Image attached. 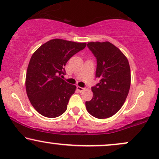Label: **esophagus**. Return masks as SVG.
I'll list each match as a JSON object with an SVG mask.
<instances>
[{
	"mask_svg": "<svg viewBox=\"0 0 159 159\" xmlns=\"http://www.w3.org/2000/svg\"><path fill=\"white\" fill-rule=\"evenodd\" d=\"M76 89H77L78 91H80V92H82V91H83L85 90V88H82V87H80V86H76Z\"/></svg>",
	"mask_w": 159,
	"mask_h": 159,
	"instance_id": "obj_1",
	"label": "esophagus"
}]
</instances>
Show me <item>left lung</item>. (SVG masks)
<instances>
[{"label":"left lung","instance_id":"8db88e82","mask_svg":"<svg viewBox=\"0 0 159 159\" xmlns=\"http://www.w3.org/2000/svg\"><path fill=\"white\" fill-rule=\"evenodd\" d=\"M88 48L97 59L96 77L100 83L91 88L93 98L85 102L90 115L99 119L116 114L129 91L131 73L127 58L109 42H89Z\"/></svg>","mask_w":159,"mask_h":159}]
</instances>
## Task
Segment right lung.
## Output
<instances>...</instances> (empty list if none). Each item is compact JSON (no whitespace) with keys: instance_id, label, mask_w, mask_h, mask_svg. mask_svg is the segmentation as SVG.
Here are the masks:
<instances>
[{"instance_id":"add662e5","label":"right lung","mask_w":159,"mask_h":159,"mask_svg":"<svg viewBox=\"0 0 159 159\" xmlns=\"http://www.w3.org/2000/svg\"><path fill=\"white\" fill-rule=\"evenodd\" d=\"M85 46L86 43L56 39L43 44L33 54L26 75V91L32 106L43 116L53 118L66 111L76 87L61 79L66 74L65 66Z\"/></svg>"}]
</instances>
